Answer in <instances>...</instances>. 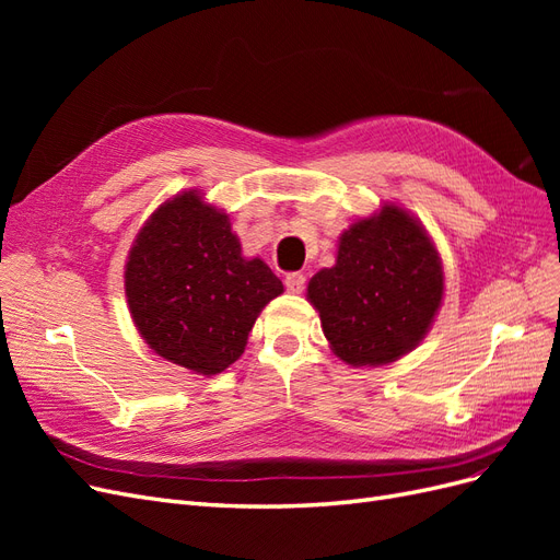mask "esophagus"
Segmentation results:
<instances>
[{
	"instance_id": "obj_1",
	"label": "esophagus",
	"mask_w": 560,
	"mask_h": 560,
	"mask_svg": "<svg viewBox=\"0 0 560 560\" xmlns=\"http://www.w3.org/2000/svg\"><path fill=\"white\" fill-rule=\"evenodd\" d=\"M284 287H287V292L301 294L303 287H306V276H303V273H290V276L284 278Z\"/></svg>"
}]
</instances>
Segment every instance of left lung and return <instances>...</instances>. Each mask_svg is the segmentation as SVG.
Returning <instances> with one entry per match:
<instances>
[{
    "label": "left lung",
    "mask_w": 560,
    "mask_h": 560,
    "mask_svg": "<svg viewBox=\"0 0 560 560\" xmlns=\"http://www.w3.org/2000/svg\"><path fill=\"white\" fill-rule=\"evenodd\" d=\"M442 299V257L418 219L393 202L343 231L336 264L308 282L322 331L352 366H381L411 352Z\"/></svg>",
    "instance_id": "left-lung-1"
}]
</instances>
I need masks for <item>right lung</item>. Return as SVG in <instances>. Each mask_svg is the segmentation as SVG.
<instances>
[{"label":"right lung","mask_w":560,"mask_h":560,"mask_svg":"<svg viewBox=\"0 0 560 560\" xmlns=\"http://www.w3.org/2000/svg\"><path fill=\"white\" fill-rule=\"evenodd\" d=\"M280 278L245 259L229 214L191 189L147 219L126 261L135 327L163 360L214 376L241 358Z\"/></svg>","instance_id":"1"}]
</instances>
